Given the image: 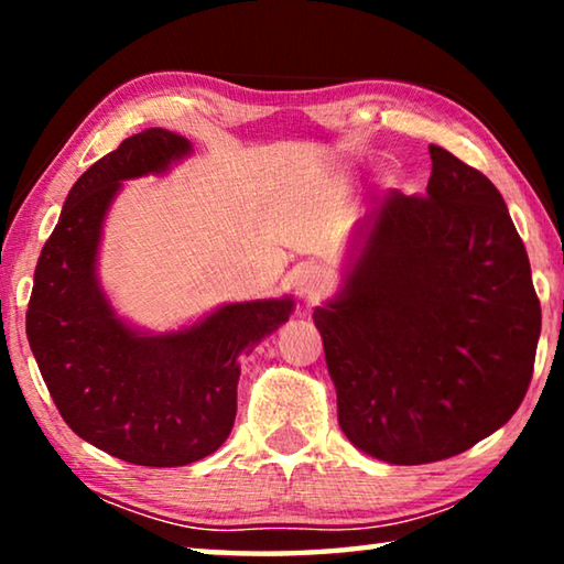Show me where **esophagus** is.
I'll list each match as a JSON object with an SVG mask.
<instances>
[{
    "mask_svg": "<svg viewBox=\"0 0 564 564\" xmlns=\"http://www.w3.org/2000/svg\"><path fill=\"white\" fill-rule=\"evenodd\" d=\"M295 283H299L303 299L316 301L321 299V293L328 291L330 275L326 269H321V265H301V269L295 271Z\"/></svg>",
    "mask_w": 564,
    "mask_h": 564,
    "instance_id": "esophagus-1",
    "label": "esophagus"
}]
</instances>
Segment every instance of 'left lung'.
I'll use <instances>...</instances> for the list:
<instances>
[{"label": "left lung", "instance_id": "1", "mask_svg": "<svg viewBox=\"0 0 564 564\" xmlns=\"http://www.w3.org/2000/svg\"><path fill=\"white\" fill-rule=\"evenodd\" d=\"M425 196L390 191L352 228L340 285L313 311L338 423L360 453L423 465L465 453L528 393L542 313L500 191L431 144Z\"/></svg>", "mask_w": 564, "mask_h": 564}]
</instances>
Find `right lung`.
Returning <instances> with one entry per match:
<instances>
[{
    "label": "right lung",
    "mask_w": 564,
    "mask_h": 564,
    "mask_svg": "<svg viewBox=\"0 0 564 564\" xmlns=\"http://www.w3.org/2000/svg\"><path fill=\"white\" fill-rule=\"evenodd\" d=\"M191 154L186 137L156 127L84 171L42 248L26 311V338L64 423L133 465L178 467L216 453L236 420L241 356L295 308L289 293L234 301L166 333L113 308L99 279L109 208L123 181L164 176Z\"/></svg>",
    "instance_id": "right-lung-1"
}]
</instances>
